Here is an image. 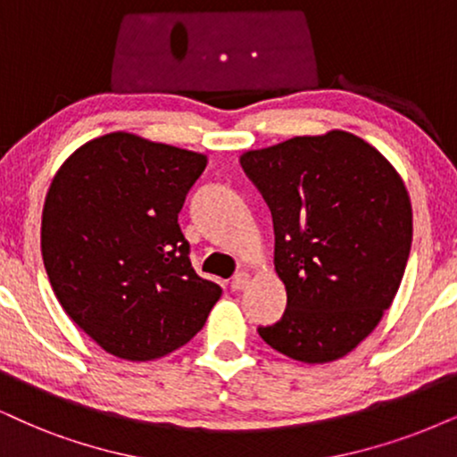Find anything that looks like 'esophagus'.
Instances as JSON below:
<instances>
[{"label":"esophagus","instance_id":"34e87169","mask_svg":"<svg viewBox=\"0 0 457 457\" xmlns=\"http://www.w3.org/2000/svg\"><path fill=\"white\" fill-rule=\"evenodd\" d=\"M247 284H250V273H247V271H241V273L235 275L233 281H230V288L239 292V290H244Z\"/></svg>","mask_w":457,"mask_h":457}]
</instances>
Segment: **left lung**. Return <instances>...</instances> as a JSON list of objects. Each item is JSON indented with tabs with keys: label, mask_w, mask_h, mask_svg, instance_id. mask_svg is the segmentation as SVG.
<instances>
[{
	"label": "left lung",
	"mask_w": 457,
	"mask_h": 457,
	"mask_svg": "<svg viewBox=\"0 0 457 457\" xmlns=\"http://www.w3.org/2000/svg\"><path fill=\"white\" fill-rule=\"evenodd\" d=\"M271 207L275 271L288 292L275 352L324 364L358 347L392 305L413 239L401 173L358 135L332 129L239 156Z\"/></svg>",
	"instance_id": "left-lung-1"
}]
</instances>
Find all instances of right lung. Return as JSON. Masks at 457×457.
Here are the masks:
<instances>
[{
  "mask_svg": "<svg viewBox=\"0 0 457 457\" xmlns=\"http://www.w3.org/2000/svg\"><path fill=\"white\" fill-rule=\"evenodd\" d=\"M207 154L114 131L67 156L42 210V258L65 313L112 356L148 362L203 328L222 288L178 224Z\"/></svg>",
  "mask_w": 457,
  "mask_h": 457,
  "instance_id": "obj_1",
  "label": "right lung"
}]
</instances>
